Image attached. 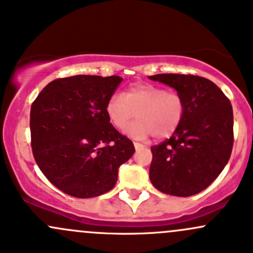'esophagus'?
I'll use <instances>...</instances> for the list:
<instances>
[{
	"instance_id": "34e87169",
	"label": "esophagus",
	"mask_w": 253,
	"mask_h": 253,
	"mask_svg": "<svg viewBox=\"0 0 253 253\" xmlns=\"http://www.w3.org/2000/svg\"><path fill=\"white\" fill-rule=\"evenodd\" d=\"M133 144H134V148H136V150H138V149H142V148H144V145L141 144V143H137V142H134Z\"/></svg>"
}]
</instances>
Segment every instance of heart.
I'll use <instances>...</instances> for the list:
<instances>
[{"label":"heart","mask_w":253,"mask_h":253,"mask_svg":"<svg viewBox=\"0 0 253 253\" xmlns=\"http://www.w3.org/2000/svg\"><path fill=\"white\" fill-rule=\"evenodd\" d=\"M137 114H136L135 112ZM109 122L124 129L137 115L125 133L137 139L149 136L168 138L174 134L185 115V101L177 91L165 90L153 83H134L122 94H112L105 104Z\"/></svg>","instance_id":"b5f03b06"}]
</instances>
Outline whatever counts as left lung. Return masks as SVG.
<instances>
[{
    "instance_id": "8db88e82",
    "label": "left lung",
    "mask_w": 253,
    "mask_h": 253,
    "mask_svg": "<svg viewBox=\"0 0 253 253\" xmlns=\"http://www.w3.org/2000/svg\"><path fill=\"white\" fill-rule=\"evenodd\" d=\"M174 88L185 101L181 125L169 139L153 145L149 177L160 192L188 197L206 190L230 159L233 106L209 79L163 73L149 77Z\"/></svg>"
}]
</instances>
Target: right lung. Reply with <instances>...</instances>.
I'll return each mask as SVG.
<instances>
[{
    "label": "right lung",
    "instance_id": "1",
    "mask_svg": "<svg viewBox=\"0 0 253 253\" xmlns=\"http://www.w3.org/2000/svg\"><path fill=\"white\" fill-rule=\"evenodd\" d=\"M119 76L78 75L55 79L30 109L35 162L53 186L77 198L112 190L120 165L133 155V143L109 122L105 104Z\"/></svg>",
    "mask_w": 253,
    "mask_h": 253
}]
</instances>
